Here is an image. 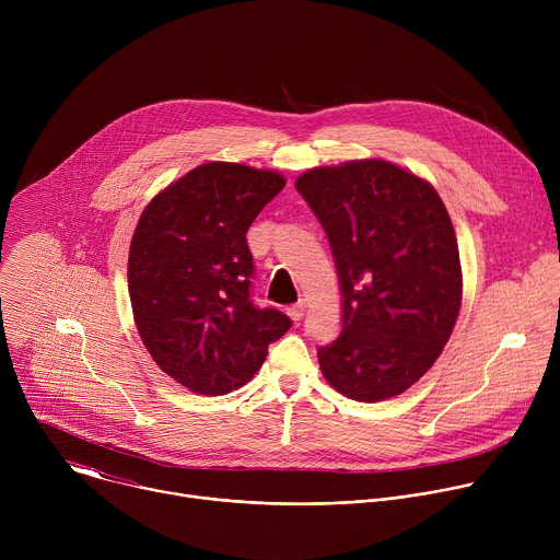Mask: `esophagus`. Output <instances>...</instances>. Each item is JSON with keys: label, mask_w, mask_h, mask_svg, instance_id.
<instances>
[{"label": "esophagus", "mask_w": 560, "mask_h": 560, "mask_svg": "<svg viewBox=\"0 0 560 560\" xmlns=\"http://www.w3.org/2000/svg\"><path fill=\"white\" fill-rule=\"evenodd\" d=\"M303 312H305V303H303V301H299V303H294V305L288 307V316L292 318V322H301Z\"/></svg>", "instance_id": "esophagus-1"}]
</instances>
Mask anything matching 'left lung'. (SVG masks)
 <instances>
[{
  "mask_svg": "<svg viewBox=\"0 0 560 560\" xmlns=\"http://www.w3.org/2000/svg\"><path fill=\"white\" fill-rule=\"evenodd\" d=\"M322 221L343 292V328L318 348L326 381L363 404L415 385L460 312L463 272L445 203L385 159L310 168L294 182Z\"/></svg>",
  "mask_w": 560,
  "mask_h": 560,
  "instance_id": "1",
  "label": "left lung"
}]
</instances>
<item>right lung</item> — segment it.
Returning <instances> with one entry per match:
<instances>
[{
    "label": "right lung",
    "mask_w": 560,
    "mask_h": 560,
    "mask_svg": "<svg viewBox=\"0 0 560 560\" xmlns=\"http://www.w3.org/2000/svg\"><path fill=\"white\" fill-rule=\"evenodd\" d=\"M285 186L277 171L208 162L143 208L128 253L137 332L171 378L219 396L246 385L292 322L250 299L246 232Z\"/></svg>",
    "instance_id": "1"
}]
</instances>
